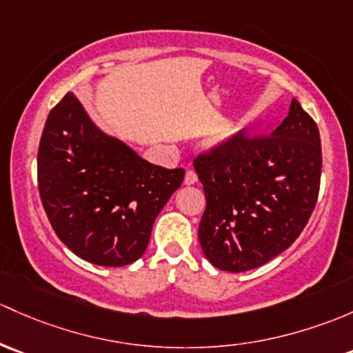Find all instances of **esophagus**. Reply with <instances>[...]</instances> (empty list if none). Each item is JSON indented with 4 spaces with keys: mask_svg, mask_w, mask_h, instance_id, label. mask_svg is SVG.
Listing matches in <instances>:
<instances>
[{
    "mask_svg": "<svg viewBox=\"0 0 353 353\" xmlns=\"http://www.w3.org/2000/svg\"><path fill=\"white\" fill-rule=\"evenodd\" d=\"M184 183H186L188 186H189V184L198 183V174H196L192 169H189L188 172H186V177H184Z\"/></svg>",
    "mask_w": 353,
    "mask_h": 353,
    "instance_id": "1",
    "label": "esophagus"
}]
</instances>
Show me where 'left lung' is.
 <instances>
[{"mask_svg": "<svg viewBox=\"0 0 353 353\" xmlns=\"http://www.w3.org/2000/svg\"><path fill=\"white\" fill-rule=\"evenodd\" d=\"M206 196L199 243L214 267L264 265L301 235L318 201L320 132L296 99L269 135L235 133L194 159Z\"/></svg>", "mask_w": 353, "mask_h": 353, "instance_id": "1", "label": "left lung"}]
</instances>
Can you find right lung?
<instances>
[{
  "label": "right lung",
  "instance_id": "right-lung-1",
  "mask_svg": "<svg viewBox=\"0 0 353 353\" xmlns=\"http://www.w3.org/2000/svg\"><path fill=\"white\" fill-rule=\"evenodd\" d=\"M37 181L61 242L91 264L121 267L143 255L152 225L184 181V169L143 161L96 128L68 92L43 127Z\"/></svg>",
  "mask_w": 353,
  "mask_h": 353
}]
</instances>
